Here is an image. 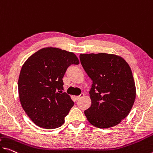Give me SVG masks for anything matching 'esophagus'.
Listing matches in <instances>:
<instances>
[{
	"label": "esophagus",
	"instance_id": "34e87169",
	"mask_svg": "<svg viewBox=\"0 0 153 153\" xmlns=\"http://www.w3.org/2000/svg\"><path fill=\"white\" fill-rule=\"evenodd\" d=\"M84 96V94H80L79 96H76V100H79L80 99H81V98H82Z\"/></svg>",
	"mask_w": 153,
	"mask_h": 153
}]
</instances>
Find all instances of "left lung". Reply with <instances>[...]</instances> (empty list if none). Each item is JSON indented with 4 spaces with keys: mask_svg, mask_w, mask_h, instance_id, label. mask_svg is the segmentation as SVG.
<instances>
[{
    "mask_svg": "<svg viewBox=\"0 0 153 153\" xmlns=\"http://www.w3.org/2000/svg\"><path fill=\"white\" fill-rule=\"evenodd\" d=\"M82 67L92 81L90 107L84 111L91 124L109 128L128 116L135 100L132 72L120 57L106 53L81 54Z\"/></svg>",
    "mask_w": 153,
    "mask_h": 153,
    "instance_id": "8db88e82",
    "label": "left lung"
}]
</instances>
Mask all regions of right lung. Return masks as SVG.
<instances>
[{
    "label": "right lung",
    "instance_id": "add662e5",
    "mask_svg": "<svg viewBox=\"0 0 153 153\" xmlns=\"http://www.w3.org/2000/svg\"><path fill=\"white\" fill-rule=\"evenodd\" d=\"M78 65L73 53L46 48L26 61L18 79L21 105L39 127L52 129L64 123L74 102L63 90V77L70 65Z\"/></svg>",
    "mask_w": 153,
    "mask_h": 153
}]
</instances>
